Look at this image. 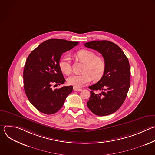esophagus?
I'll return each instance as SVG.
<instances>
[{
    "instance_id": "1",
    "label": "esophagus",
    "mask_w": 155,
    "mask_h": 155,
    "mask_svg": "<svg viewBox=\"0 0 155 155\" xmlns=\"http://www.w3.org/2000/svg\"><path fill=\"white\" fill-rule=\"evenodd\" d=\"M74 90L76 91H81L82 90V89L81 87H79L74 86Z\"/></svg>"
}]
</instances>
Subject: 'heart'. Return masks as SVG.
<instances>
[{
    "label": "heart",
    "mask_w": 155,
    "mask_h": 155,
    "mask_svg": "<svg viewBox=\"0 0 155 155\" xmlns=\"http://www.w3.org/2000/svg\"><path fill=\"white\" fill-rule=\"evenodd\" d=\"M75 56L84 63L83 72L81 74H74L68 78V83L76 87H80L90 83L92 78L94 80H100L105 72L106 64L102 57L96 56V54L88 50H80L75 53ZM59 68L65 75L71 73V65L69 58L64 56L59 61Z\"/></svg>",
    "instance_id": "1"
}]
</instances>
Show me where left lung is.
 <instances>
[{
	"label": "left lung",
	"mask_w": 155,
	"mask_h": 155,
	"mask_svg": "<svg viewBox=\"0 0 155 155\" xmlns=\"http://www.w3.org/2000/svg\"><path fill=\"white\" fill-rule=\"evenodd\" d=\"M84 45L99 52L106 64L103 77L97 83L89 86L91 96L87 106L96 115H110L122 105L129 89L128 59L122 50L112 41L94 40L85 43Z\"/></svg>",
	"instance_id": "obj_1"
}]
</instances>
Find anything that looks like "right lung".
<instances>
[{"label": "right lung", "instance_id": "add662e5", "mask_svg": "<svg viewBox=\"0 0 155 155\" xmlns=\"http://www.w3.org/2000/svg\"><path fill=\"white\" fill-rule=\"evenodd\" d=\"M78 44V41L50 39L40 44L28 56L23 72L25 91L39 112L47 115L57 112L72 92V86L53 90L52 85L65 81L59 61L64 53Z\"/></svg>", "mask_w": 155, "mask_h": 155}]
</instances>
